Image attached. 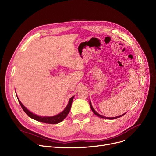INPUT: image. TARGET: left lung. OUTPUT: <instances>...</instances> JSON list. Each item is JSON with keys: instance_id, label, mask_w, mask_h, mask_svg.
I'll return each instance as SVG.
<instances>
[{"instance_id": "left-lung-1", "label": "left lung", "mask_w": 156, "mask_h": 156, "mask_svg": "<svg viewBox=\"0 0 156 156\" xmlns=\"http://www.w3.org/2000/svg\"><path fill=\"white\" fill-rule=\"evenodd\" d=\"M90 108H91V109H92V111H93V112L95 114L96 116H97L98 117H100V118H105V119H116V118H120V117H121V116H124L125 114L126 113H125V114H122V115H121V116H116V117H112V118H109V117H105V116H102V115H100L99 114H98L95 110H94V109L93 108V107H92V104H91V102H90Z\"/></svg>"}]
</instances>
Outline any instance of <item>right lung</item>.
Instances as JSON below:
<instances>
[{"label": "right lung", "mask_w": 156, "mask_h": 156, "mask_svg": "<svg viewBox=\"0 0 156 156\" xmlns=\"http://www.w3.org/2000/svg\"><path fill=\"white\" fill-rule=\"evenodd\" d=\"M73 99H74V96L71 97V99H69V103H68V105L66 106V108L64 109V110L62 112H61L59 114H57V115L54 116H52V117H46V116L45 117H42V116H38L36 115V114L32 113L30 111H28L25 107H24L23 104L21 102V101H20V99H18V101H19V102H20V104L21 106L22 109H23V111L24 112H25V113L27 114V115L29 117H30L31 118L34 119H35L37 121L42 122H45V123H48V124H57V123H59V122H61L62 121H63L64 119V118L68 116V114L69 112Z\"/></svg>", "instance_id": "obj_1"}]
</instances>
